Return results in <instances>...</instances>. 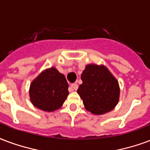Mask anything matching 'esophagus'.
Wrapping results in <instances>:
<instances>
[{
    "label": "esophagus",
    "instance_id": "obj_1",
    "mask_svg": "<svg viewBox=\"0 0 150 150\" xmlns=\"http://www.w3.org/2000/svg\"><path fill=\"white\" fill-rule=\"evenodd\" d=\"M71 88L72 91H76V90L78 89V85L76 83H72L71 85Z\"/></svg>",
    "mask_w": 150,
    "mask_h": 150
}]
</instances>
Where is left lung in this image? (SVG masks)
<instances>
[{"instance_id": "8db88e82", "label": "left lung", "mask_w": 150, "mask_h": 150, "mask_svg": "<svg viewBox=\"0 0 150 150\" xmlns=\"http://www.w3.org/2000/svg\"><path fill=\"white\" fill-rule=\"evenodd\" d=\"M83 83L77 91L86 110L103 115L115 108L119 100L118 82L103 65L88 64L82 75Z\"/></svg>"}]
</instances>
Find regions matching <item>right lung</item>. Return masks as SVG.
I'll use <instances>...</instances> for the list:
<instances>
[{
    "label": "right lung",
    "mask_w": 150,
    "mask_h": 150,
    "mask_svg": "<svg viewBox=\"0 0 150 150\" xmlns=\"http://www.w3.org/2000/svg\"><path fill=\"white\" fill-rule=\"evenodd\" d=\"M68 95L66 78L55 67L40 73L30 86V100L34 106L44 111L59 109Z\"/></svg>",
    "instance_id": "right-lung-1"
}]
</instances>
